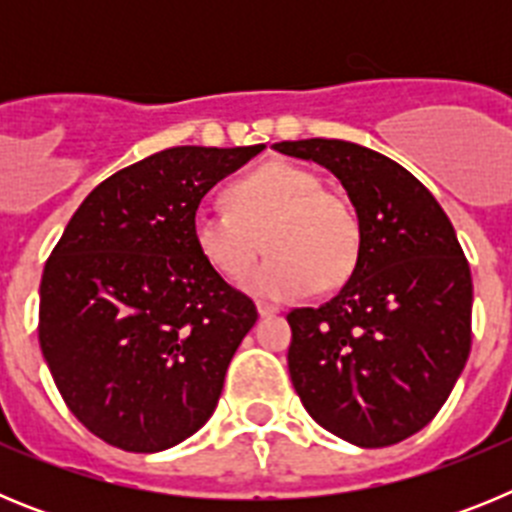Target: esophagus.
<instances>
[{"instance_id": "1", "label": "esophagus", "mask_w": 512, "mask_h": 512, "mask_svg": "<svg viewBox=\"0 0 512 512\" xmlns=\"http://www.w3.org/2000/svg\"><path fill=\"white\" fill-rule=\"evenodd\" d=\"M256 310H259L261 318H271V315H277L279 307L269 305V302H259V305H256Z\"/></svg>"}]
</instances>
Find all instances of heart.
I'll list each match as a JSON object with an SVG mask.
<instances>
[{
  "label": "heart",
  "mask_w": 512,
  "mask_h": 512,
  "mask_svg": "<svg viewBox=\"0 0 512 512\" xmlns=\"http://www.w3.org/2000/svg\"><path fill=\"white\" fill-rule=\"evenodd\" d=\"M225 205L194 212L192 241L225 279H241L266 241L271 256L243 279L248 295L295 300L318 284L346 282L359 264V215L315 171L271 161L235 179Z\"/></svg>",
  "instance_id": "obj_1"
}]
</instances>
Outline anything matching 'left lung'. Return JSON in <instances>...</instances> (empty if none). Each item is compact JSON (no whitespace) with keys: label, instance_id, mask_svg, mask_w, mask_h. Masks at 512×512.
<instances>
[{"label":"left lung","instance_id":"obj_1","mask_svg":"<svg viewBox=\"0 0 512 512\" xmlns=\"http://www.w3.org/2000/svg\"><path fill=\"white\" fill-rule=\"evenodd\" d=\"M274 151L325 166L361 223L354 274L330 302L297 307L289 377L312 420L361 449L431 423L472 346V274L454 225L397 161L336 138Z\"/></svg>","mask_w":512,"mask_h":512}]
</instances>
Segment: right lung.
Segmentation results:
<instances>
[{
  "label": "right lung",
  "instance_id": "right-lung-1",
  "mask_svg": "<svg viewBox=\"0 0 512 512\" xmlns=\"http://www.w3.org/2000/svg\"><path fill=\"white\" fill-rule=\"evenodd\" d=\"M261 146H176L104 179L40 282V348L84 428L156 454L215 413L256 305L200 256L192 217Z\"/></svg>",
  "mask_w": 512,
  "mask_h": 512
}]
</instances>
